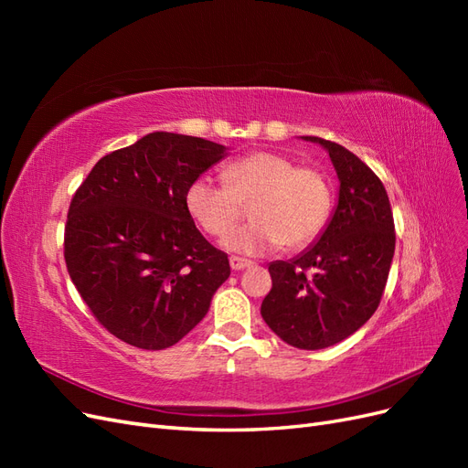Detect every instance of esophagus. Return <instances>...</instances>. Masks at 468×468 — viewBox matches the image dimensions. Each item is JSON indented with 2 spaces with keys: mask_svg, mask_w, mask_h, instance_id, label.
<instances>
[{
  "mask_svg": "<svg viewBox=\"0 0 468 468\" xmlns=\"http://www.w3.org/2000/svg\"><path fill=\"white\" fill-rule=\"evenodd\" d=\"M230 267L234 269V271H242V269L251 267V261H250V260H244V258L232 256V258H230Z\"/></svg>",
  "mask_w": 468,
  "mask_h": 468,
  "instance_id": "1",
  "label": "esophagus"
}]
</instances>
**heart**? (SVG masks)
<instances>
[{
    "instance_id": "1",
    "label": "heart",
    "mask_w": 468,
    "mask_h": 468,
    "mask_svg": "<svg viewBox=\"0 0 468 468\" xmlns=\"http://www.w3.org/2000/svg\"><path fill=\"white\" fill-rule=\"evenodd\" d=\"M224 181L197 177L186 191L189 217L210 236H226L251 207L253 224L224 239L242 256H261L285 244L301 250L322 234L332 212V186L314 167H296L289 155L256 152L224 169Z\"/></svg>"
}]
</instances>
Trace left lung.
<instances>
[{
    "label": "left lung",
    "instance_id": "1",
    "mask_svg": "<svg viewBox=\"0 0 468 468\" xmlns=\"http://www.w3.org/2000/svg\"><path fill=\"white\" fill-rule=\"evenodd\" d=\"M301 138L328 152L339 181L337 205L313 246L292 260L269 263L273 287L261 316L285 344L324 349L375 314L396 236L388 195L373 169L330 140Z\"/></svg>",
    "mask_w": 468,
    "mask_h": 468
}]
</instances>
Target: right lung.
Returning a JSON list of instances; mask_svg holds the SVG:
<instances>
[{"instance_id": "obj_1", "label": "right lung", "mask_w": 468, "mask_h": 468, "mask_svg": "<svg viewBox=\"0 0 468 468\" xmlns=\"http://www.w3.org/2000/svg\"><path fill=\"white\" fill-rule=\"evenodd\" d=\"M229 155L205 138L150 133L99 160L68 210L64 258L93 316L122 342L165 349L199 324L230 277L197 230L189 183Z\"/></svg>"}]
</instances>
